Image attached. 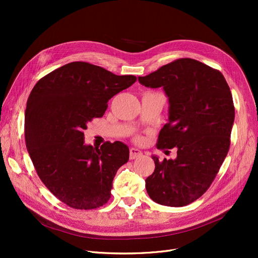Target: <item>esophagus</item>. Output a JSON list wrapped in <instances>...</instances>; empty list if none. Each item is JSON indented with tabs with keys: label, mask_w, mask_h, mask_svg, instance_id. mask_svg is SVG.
<instances>
[{
	"label": "esophagus",
	"mask_w": 258,
	"mask_h": 258,
	"mask_svg": "<svg viewBox=\"0 0 258 258\" xmlns=\"http://www.w3.org/2000/svg\"><path fill=\"white\" fill-rule=\"evenodd\" d=\"M142 156V152L139 150V148L136 147H132L130 150V158L131 159H136Z\"/></svg>",
	"instance_id": "obj_1"
}]
</instances>
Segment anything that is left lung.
Wrapping results in <instances>:
<instances>
[{
	"label": "left lung",
	"instance_id": "left-lung-1",
	"mask_svg": "<svg viewBox=\"0 0 258 258\" xmlns=\"http://www.w3.org/2000/svg\"><path fill=\"white\" fill-rule=\"evenodd\" d=\"M146 88H162L168 98V122L158 148L177 147V158L155 162L145 180L158 204L182 207L206 192L228 154L234 122L232 94L223 74L191 58H181L139 76Z\"/></svg>",
	"mask_w": 258,
	"mask_h": 258
}]
</instances>
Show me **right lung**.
<instances>
[{
	"label": "right lung",
	"instance_id": "obj_1",
	"mask_svg": "<svg viewBox=\"0 0 258 258\" xmlns=\"http://www.w3.org/2000/svg\"><path fill=\"white\" fill-rule=\"evenodd\" d=\"M134 75L73 61L49 73L32 89L25 111L26 147L49 190L75 209L98 208L111 198L113 180L130 158L126 144L85 143L84 130L102 117L107 101L131 87Z\"/></svg>",
	"mask_w": 258,
	"mask_h": 258
}]
</instances>
